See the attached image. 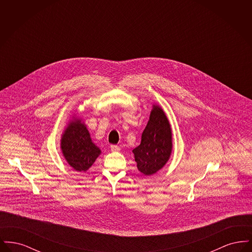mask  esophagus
<instances>
[{
    "label": "esophagus",
    "mask_w": 252,
    "mask_h": 252,
    "mask_svg": "<svg viewBox=\"0 0 252 252\" xmlns=\"http://www.w3.org/2000/svg\"><path fill=\"white\" fill-rule=\"evenodd\" d=\"M110 149L113 152H119L121 150V148L118 145H110Z\"/></svg>",
    "instance_id": "obj_1"
}]
</instances>
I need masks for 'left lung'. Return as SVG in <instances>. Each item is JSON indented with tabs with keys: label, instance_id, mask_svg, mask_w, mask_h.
I'll return each instance as SVG.
<instances>
[{
	"label": "left lung",
	"instance_id": "left-lung-1",
	"mask_svg": "<svg viewBox=\"0 0 252 252\" xmlns=\"http://www.w3.org/2000/svg\"><path fill=\"white\" fill-rule=\"evenodd\" d=\"M172 135L166 113L160 106L153 104L141 144L132 150L138 170L144 176L154 175L165 166L172 154Z\"/></svg>",
	"mask_w": 252,
	"mask_h": 252
}]
</instances>
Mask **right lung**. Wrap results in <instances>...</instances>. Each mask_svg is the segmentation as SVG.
Masks as SVG:
<instances>
[{
    "label": "right lung",
    "mask_w": 252,
    "mask_h": 252,
    "mask_svg": "<svg viewBox=\"0 0 252 252\" xmlns=\"http://www.w3.org/2000/svg\"><path fill=\"white\" fill-rule=\"evenodd\" d=\"M60 149L68 164L77 172L88 171L102 153L93 142L84 121L76 114L72 115L62 132Z\"/></svg>",
    "instance_id": "right-lung-1"
}]
</instances>
